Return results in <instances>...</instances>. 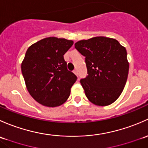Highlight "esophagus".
I'll return each mask as SVG.
<instances>
[{
	"label": "esophagus",
	"instance_id": "obj_1",
	"mask_svg": "<svg viewBox=\"0 0 148 148\" xmlns=\"http://www.w3.org/2000/svg\"><path fill=\"white\" fill-rule=\"evenodd\" d=\"M73 73H74L75 74V75H77V70H76V69H75V70H74V71H73Z\"/></svg>",
	"mask_w": 148,
	"mask_h": 148
}]
</instances>
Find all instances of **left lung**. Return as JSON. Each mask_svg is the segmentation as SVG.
<instances>
[{
  "mask_svg": "<svg viewBox=\"0 0 148 148\" xmlns=\"http://www.w3.org/2000/svg\"><path fill=\"white\" fill-rule=\"evenodd\" d=\"M75 48L85 57L88 75L80 82L86 97L96 106L112 104L127 82L129 63L125 48L115 39L103 36L78 41Z\"/></svg>",
  "mask_w": 148,
  "mask_h": 148,
  "instance_id": "obj_1",
  "label": "left lung"
}]
</instances>
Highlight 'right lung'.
<instances>
[{
    "label": "right lung",
    "mask_w": 148,
    "mask_h": 148,
    "mask_svg": "<svg viewBox=\"0 0 148 148\" xmlns=\"http://www.w3.org/2000/svg\"><path fill=\"white\" fill-rule=\"evenodd\" d=\"M73 41L49 37L27 50L21 71L29 93L40 104L57 107L70 96L77 76L68 71L64 54Z\"/></svg>",
    "instance_id": "obj_1"
}]
</instances>
